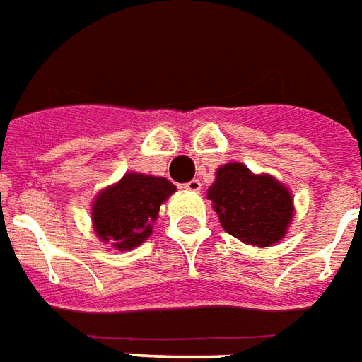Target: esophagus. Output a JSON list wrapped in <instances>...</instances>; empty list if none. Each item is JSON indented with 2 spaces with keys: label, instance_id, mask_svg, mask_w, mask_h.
I'll use <instances>...</instances> for the list:
<instances>
[{
  "label": "esophagus",
  "instance_id": "obj_1",
  "mask_svg": "<svg viewBox=\"0 0 362 362\" xmlns=\"http://www.w3.org/2000/svg\"><path fill=\"white\" fill-rule=\"evenodd\" d=\"M187 192H199L201 189V182L199 180H189L187 184H184Z\"/></svg>",
  "mask_w": 362,
  "mask_h": 362
}]
</instances>
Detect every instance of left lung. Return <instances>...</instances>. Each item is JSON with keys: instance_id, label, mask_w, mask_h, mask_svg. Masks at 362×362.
Returning a JSON list of instances; mask_svg holds the SVG:
<instances>
[{"instance_id": "8db88e82", "label": "left lung", "mask_w": 362, "mask_h": 362, "mask_svg": "<svg viewBox=\"0 0 362 362\" xmlns=\"http://www.w3.org/2000/svg\"><path fill=\"white\" fill-rule=\"evenodd\" d=\"M206 197L230 235L252 247H272L291 226L292 193L272 175H255L243 163H226Z\"/></svg>"}]
</instances>
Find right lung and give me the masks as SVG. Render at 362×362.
<instances>
[{"label": "right lung", "mask_w": 362, "mask_h": 362, "mask_svg": "<svg viewBox=\"0 0 362 362\" xmlns=\"http://www.w3.org/2000/svg\"><path fill=\"white\" fill-rule=\"evenodd\" d=\"M176 192L167 178L127 173L117 184L104 187L93 201V228L98 239L117 250H131L151 235L159 206Z\"/></svg>", "instance_id": "right-lung-1"}]
</instances>
